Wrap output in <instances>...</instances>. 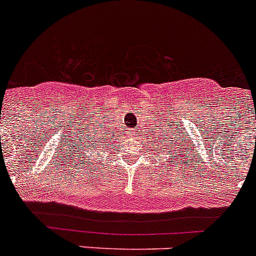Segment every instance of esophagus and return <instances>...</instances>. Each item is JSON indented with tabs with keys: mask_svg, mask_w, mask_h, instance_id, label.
Masks as SVG:
<instances>
[{
	"mask_svg": "<svg viewBox=\"0 0 256 256\" xmlns=\"http://www.w3.org/2000/svg\"><path fill=\"white\" fill-rule=\"evenodd\" d=\"M130 134H132V136H133V137H134V136H136V134H134V133H133V132H130Z\"/></svg>",
	"mask_w": 256,
	"mask_h": 256,
	"instance_id": "1",
	"label": "esophagus"
}]
</instances>
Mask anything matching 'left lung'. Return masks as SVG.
Wrapping results in <instances>:
<instances>
[{
	"label": "left lung",
	"instance_id": "obj_1",
	"mask_svg": "<svg viewBox=\"0 0 256 256\" xmlns=\"http://www.w3.org/2000/svg\"><path fill=\"white\" fill-rule=\"evenodd\" d=\"M166 126L158 124L152 130V134L148 136L150 142L147 146L152 147L151 150L152 154H156L157 160L164 161V164H168L171 166V164L179 165L182 162V158L184 157V151H182V146L185 144V138L180 133L182 137L178 138L177 134L179 132L178 128H165ZM185 146V144H184ZM160 151L158 152V150ZM166 168V166H164Z\"/></svg>",
	"mask_w": 256,
	"mask_h": 256
}]
</instances>
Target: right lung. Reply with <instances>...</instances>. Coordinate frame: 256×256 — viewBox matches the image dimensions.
I'll use <instances>...</instances> for the list:
<instances>
[{
    "label": "right lung",
    "instance_id": "add662e5",
    "mask_svg": "<svg viewBox=\"0 0 256 256\" xmlns=\"http://www.w3.org/2000/svg\"><path fill=\"white\" fill-rule=\"evenodd\" d=\"M98 128H92L91 130H86L78 140H76V144H72V152H74V161L80 168H88V166L96 168V161L94 160L95 154L104 151V150L114 148L112 146V142L114 140V136L108 134L105 136L100 134V132H95ZM112 140L110 141V140Z\"/></svg>",
    "mask_w": 256,
    "mask_h": 256
}]
</instances>
